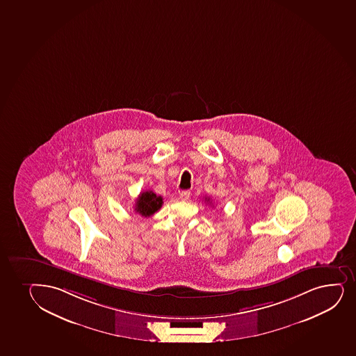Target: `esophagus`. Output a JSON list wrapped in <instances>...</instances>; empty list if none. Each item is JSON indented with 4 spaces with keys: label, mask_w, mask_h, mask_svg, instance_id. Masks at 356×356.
<instances>
[{
    "label": "esophagus",
    "mask_w": 356,
    "mask_h": 356,
    "mask_svg": "<svg viewBox=\"0 0 356 356\" xmlns=\"http://www.w3.org/2000/svg\"><path fill=\"white\" fill-rule=\"evenodd\" d=\"M189 196H191L189 191H184V192L180 193V199L182 201H187L189 199Z\"/></svg>",
    "instance_id": "1"
}]
</instances>
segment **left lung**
Returning a JSON list of instances; mask_svg holds the SVG:
<instances>
[{"mask_svg": "<svg viewBox=\"0 0 356 356\" xmlns=\"http://www.w3.org/2000/svg\"><path fill=\"white\" fill-rule=\"evenodd\" d=\"M206 200L209 201V197H208V199L206 197Z\"/></svg>", "mask_w": 356, "mask_h": 356, "instance_id": "left-lung-1", "label": "left lung"}]
</instances>
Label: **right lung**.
I'll return each mask as SVG.
<instances>
[{"label":"right lung","instance_id":"obj_1","mask_svg":"<svg viewBox=\"0 0 356 356\" xmlns=\"http://www.w3.org/2000/svg\"><path fill=\"white\" fill-rule=\"evenodd\" d=\"M163 204L162 196L156 195L152 191L140 193L135 202V212L144 218H149L157 212Z\"/></svg>","mask_w":356,"mask_h":356}]
</instances>
